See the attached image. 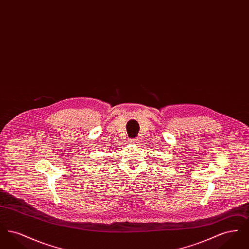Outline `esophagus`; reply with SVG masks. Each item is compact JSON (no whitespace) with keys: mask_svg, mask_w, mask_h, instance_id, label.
<instances>
[{"mask_svg":"<svg viewBox=\"0 0 249 249\" xmlns=\"http://www.w3.org/2000/svg\"><path fill=\"white\" fill-rule=\"evenodd\" d=\"M130 142H131V143H137V142H138V139L132 138V139H130Z\"/></svg>","mask_w":249,"mask_h":249,"instance_id":"1","label":"esophagus"}]
</instances>
